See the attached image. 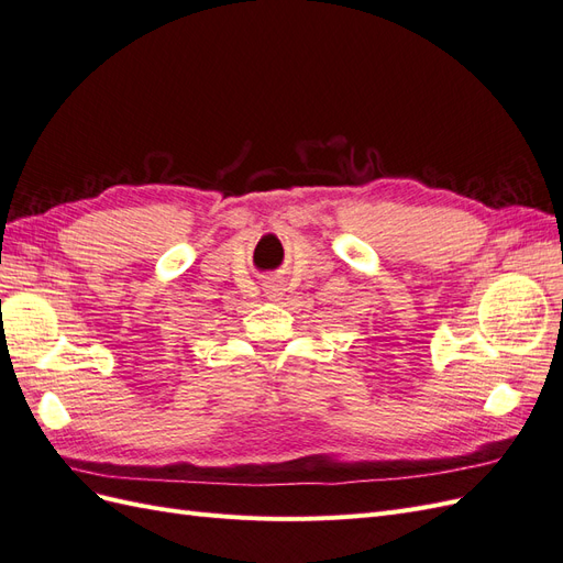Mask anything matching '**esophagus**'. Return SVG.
Wrapping results in <instances>:
<instances>
[{
	"label": "esophagus",
	"instance_id": "1",
	"mask_svg": "<svg viewBox=\"0 0 563 563\" xmlns=\"http://www.w3.org/2000/svg\"><path fill=\"white\" fill-rule=\"evenodd\" d=\"M282 284L277 282V279H269L267 284H265V296L269 298V300H277V298H282Z\"/></svg>",
	"mask_w": 563,
	"mask_h": 563
}]
</instances>
